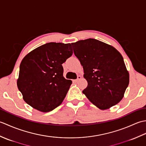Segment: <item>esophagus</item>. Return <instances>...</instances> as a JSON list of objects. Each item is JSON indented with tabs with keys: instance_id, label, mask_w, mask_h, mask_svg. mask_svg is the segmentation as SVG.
<instances>
[{
	"instance_id": "1",
	"label": "esophagus",
	"mask_w": 146,
	"mask_h": 146,
	"mask_svg": "<svg viewBox=\"0 0 146 146\" xmlns=\"http://www.w3.org/2000/svg\"><path fill=\"white\" fill-rule=\"evenodd\" d=\"M82 78V76H80V75H78V76H77V78L76 79V80H74V81H75V82H78V80H80V79Z\"/></svg>"
}]
</instances>
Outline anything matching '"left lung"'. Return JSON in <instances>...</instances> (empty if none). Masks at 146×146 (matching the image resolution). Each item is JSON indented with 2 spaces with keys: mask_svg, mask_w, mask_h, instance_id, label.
I'll return each mask as SVG.
<instances>
[{
  "mask_svg": "<svg viewBox=\"0 0 146 146\" xmlns=\"http://www.w3.org/2000/svg\"><path fill=\"white\" fill-rule=\"evenodd\" d=\"M71 44L88 82L83 94L101 110L119 103L129 83L122 56L113 46L95 39L80 40Z\"/></svg>",
  "mask_w": 146,
  "mask_h": 146,
  "instance_id": "8db88e82",
  "label": "left lung"
}]
</instances>
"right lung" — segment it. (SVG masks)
I'll list each match as a JSON object with an SVG mask.
<instances>
[{
	"instance_id": "1",
	"label": "right lung",
	"mask_w": 146,
	"mask_h": 146,
	"mask_svg": "<svg viewBox=\"0 0 146 146\" xmlns=\"http://www.w3.org/2000/svg\"><path fill=\"white\" fill-rule=\"evenodd\" d=\"M72 54L70 43L48 42L23 58L17 85L27 104L48 112L62 103L72 83L63 77L62 64Z\"/></svg>"
}]
</instances>
